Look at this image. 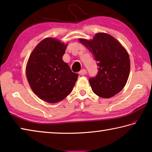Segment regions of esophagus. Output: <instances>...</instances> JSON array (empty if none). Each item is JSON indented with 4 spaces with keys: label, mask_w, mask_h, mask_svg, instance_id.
I'll return each mask as SVG.
<instances>
[{
    "label": "esophagus",
    "mask_w": 152,
    "mask_h": 152,
    "mask_svg": "<svg viewBox=\"0 0 152 152\" xmlns=\"http://www.w3.org/2000/svg\"><path fill=\"white\" fill-rule=\"evenodd\" d=\"M80 75H81V76H84V75H85V74H86V70H84V69H82V70H80L79 72V73H78Z\"/></svg>",
    "instance_id": "esophagus-1"
}]
</instances>
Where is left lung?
<instances>
[{"label":"left lung","instance_id":"obj_1","mask_svg":"<svg viewBox=\"0 0 152 152\" xmlns=\"http://www.w3.org/2000/svg\"><path fill=\"white\" fill-rule=\"evenodd\" d=\"M97 62L98 73L89 79L92 91L100 97L110 98L124 88L130 72V60L122 45L107 33H99L92 40L80 39Z\"/></svg>","mask_w":152,"mask_h":152}]
</instances>
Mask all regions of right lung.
Wrapping results in <instances>:
<instances>
[{"instance_id": "1", "label": "right lung", "mask_w": 152, "mask_h": 152, "mask_svg": "<svg viewBox=\"0 0 152 152\" xmlns=\"http://www.w3.org/2000/svg\"><path fill=\"white\" fill-rule=\"evenodd\" d=\"M66 47L57 39L46 38L36 46L28 60L26 74L29 85L45 102L56 103L65 99L78 78L62 60Z\"/></svg>"}]
</instances>
